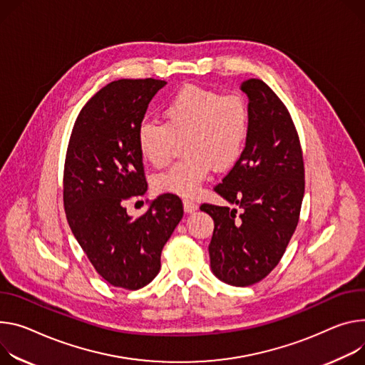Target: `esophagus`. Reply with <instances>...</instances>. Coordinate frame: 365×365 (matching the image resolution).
Masks as SVG:
<instances>
[{"label": "esophagus", "mask_w": 365, "mask_h": 365, "mask_svg": "<svg viewBox=\"0 0 365 365\" xmlns=\"http://www.w3.org/2000/svg\"><path fill=\"white\" fill-rule=\"evenodd\" d=\"M183 210H185V212H187V214H192V212H195V211L197 210V205H196L193 201H189V200H183Z\"/></svg>", "instance_id": "esophagus-1"}]
</instances>
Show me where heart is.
Listing matches in <instances>:
<instances>
[{"instance_id": "heart-1", "label": "heart", "mask_w": 365, "mask_h": 365, "mask_svg": "<svg viewBox=\"0 0 365 365\" xmlns=\"http://www.w3.org/2000/svg\"><path fill=\"white\" fill-rule=\"evenodd\" d=\"M161 115L164 125L143 122L137 129L141 157L154 168H164L182 137L186 155L154 176L157 192L195 196L212 165L224 170L239 160L247 135V110L237 96L187 86L164 105Z\"/></svg>"}]
</instances>
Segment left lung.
<instances>
[{"label":"left lung","instance_id":"8db88e82","mask_svg":"<svg viewBox=\"0 0 365 365\" xmlns=\"http://www.w3.org/2000/svg\"><path fill=\"white\" fill-rule=\"evenodd\" d=\"M249 97L246 147L215 186L233 207L204 204L214 220L211 271L225 284L247 287L279 263L300 217L304 163L288 109L262 80L242 83Z\"/></svg>","mask_w":365,"mask_h":365}]
</instances>
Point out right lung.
Here are the masks:
<instances>
[{
	"mask_svg": "<svg viewBox=\"0 0 365 365\" xmlns=\"http://www.w3.org/2000/svg\"><path fill=\"white\" fill-rule=\"evenodd\" d=\"M165 81L118 80L81 109L63 168V208L88 260L113 287L138 289L160 271V256L183 217L176 195L164 193L144 215H128L125 202L147 192L137 129Z\"/></svg>",
	"mask_w": 365,
	"mask_h": 365,
	"instance_id": "add662e5",
	"label": "right lung"
}]
</instances>
